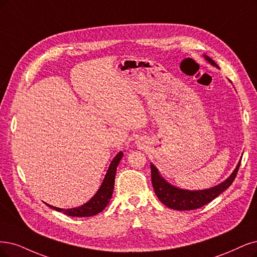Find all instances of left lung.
Returning a JSON list of instances; mask_svg holds the SVG:
<instances>
[{"label": "left lung", "instance_id": "1", "mask_svg": "<svg viewBox=\"0 0 257 257\" xmlns=\"http://www.w3.org/2000/svg\"><path fill=\"white\" fill-rule=\"evenodd\" d=\"M203 57L208 63L217 66L215 61L211 59L210 57L206 55H203ZM239 166L240 161L237 163L233 173L227 177L223 182L219 184L206 189L189 191V189L180 188L167 182L166 180L161 176L159 169L153 163H150L151 182H153L155 193L159 198V200L163 204H165L167 207L177 211H191L196 210V208H199L207 204L208 202H211L216 197L223 193L226 188H229L234 181Z\"/></svg>", "mask_w": 257, "mask_h": 257}]
</instances>
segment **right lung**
<instances>
[{"label": "right lung", "instance_id": "1", "mask_svg": "<svg viewBox=\"0 0 257 257\" xmlns=\"http://www.w3.org/2000/svg\"><path fill=\"white\" fill-rule=\"evenodd\" d=\"M122 156H123L122 151H119V153L114 157L107 170V174L103 178V181L100 187L98 188L96 194H95L88 202L73 208H60L47 203L45 204L49 205L51 208H53V210L57 212H62L63 214L72 216V217H90V216L97 215L98 213L103 211L108 205V203L110 202V199L112 197L113 188H114V181H115L116 168L120 162Z\"/></svg>", "mask_w": 257, "mask_h": 257}]
</instances>
